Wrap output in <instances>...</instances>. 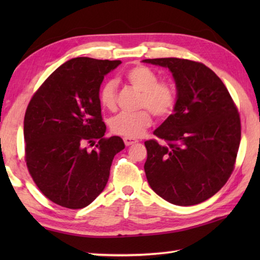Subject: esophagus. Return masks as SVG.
I'll use <instances>...</instances> for the list:
<instances>
[{"label": "esophagus", "mask_w": 260, "mask_h": 260, "mask_svg": "<svg viewBox=\"0 0 260 260\" xmlns=\"http://www.w3.org/2000/svg\"><path fill=\"white\" fill-rule=\"evenodd\" d=\"M124 142H125L126 146H132V144L138 142V140L133 139V138H124Z\"/></svg>", "instance_id": "esophagus-1"}]
</instances>
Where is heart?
<instances>
[{
	"instance_id": "heart-1",
	"label": "heart",
	"mask_w": 260,
	"mask_h": 260,
	"mask_svg": "<svg viewBox=\"0 0 260 260\" xmlns=\"http://www.w3.org/2000/svg\"><path fill=\"white\" fill-rule=\"evenodd\" d=\"M129 85L141 93L139 108H146L135 113L121 112L109 121L110 129L114 134L125 138H139L151 125L153 116L165 118L173 111L177 103V91L172 83L158 81L157 74L143 65L131 68L125 74ZM100 102L102 107L113 110L117 103L116 82H105L100 91Z\"/></svg>"
}]
</instances>
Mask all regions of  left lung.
<instances>
[{
	"label": "left lung",
	"mask_w": 260,
	"mask_h": 260,
	"mask_svg": "<svg viewBox=\"0 0 260 260\" xmlns=\"http://www.w3.org/2000/svg\"><path fill=\"white\" fill-rule=\"evenodd\" d=\"M167 68L177 87L173 113L144 142L147 180L170 203L189 206L209 200L234 170L241 120L226 86L204 64L181 58L143 59Z\"/></svg>",
	"instance_id": "obj_1"
}]
</instances>
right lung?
<instances>
[{"instance_id":"1","label":"right lung","mask_w":260,"mask_h":260,"mask_svg":"<svg viewBox=\"0 0 260 260\" xmlns=\"http://www.w3.org/2000/svg\"><path fill=\"white\" fill-rule=\"evenodd\" d=\"M121 64L77 57L52 72L29 101L24 119L25 160L47 199L68 209L89 205L107 186L113 157L125 148L104 138L100 87ZM96 140L99 142L96 144ZM87 143H95L93 151Z\"/></svg>"}]
</instances>
